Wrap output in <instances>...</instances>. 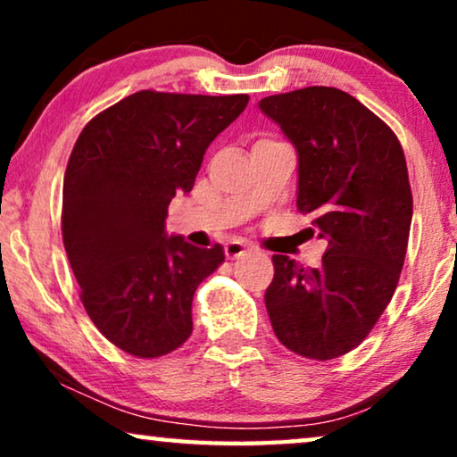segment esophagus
Here are the masks:
<instances>
[{
    "instance_id": "esophagus-1",
    "label": "esophagus",
    "mask_w": 457,
    "mask_h": 457,
    "mask_svg": "<svg viewBox=\"0 0 457 457\" xmlns=\"http://www.w3.org/2000/svg\"><path fill=\"white\" fill-rule=\"evenodd\" d=\"M249 249L243 245L239 241H230L224 245V255H227L228 260H237V258H243V255H247Z\"/></svg>"
}]
</instances>
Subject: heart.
<instances>
[{"label": "heart", "mask_w": 457, "mask_h": 457, "mask_svg": "<svg viewBox=\"0 0 457 457\" xmlns=\"http://www.w3.org/2000/svg\"><path fill=\"white\" fill-rule=\"evenodd\" d=\"M262 141H270V139H262Z\"/></svg>", "instance_id": "b5f03b06"}]
</instances>
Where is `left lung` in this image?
Instances as JSON below:
<instances>
[{"label": "left lung", "instance_id": "obj_1", "mask_svg": "<svg viewBox=\"0 0 457 457\" xmlns=\"http://www.w3.org/2000/svg\"><path fill=\"white\" fill-rule=\"evenodd\" d=\"M260 110L297 149V210L327 241L318 268L272 255L266 310L287 349L310 360L352 352L378 322L402 274L411 189L402 143L335 87L264 97Z\"/></svg>", "mask_w": 457, "mask_h": 457}]
</instances>
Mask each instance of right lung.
<instances>
[{
  "mask_svg": "<svg viewBox=\"0 0 457 457\" xmlns=\"http://www.w3.org/2000/svg\"><path fill=\"white\" fill-rule=\"evenodd\" d=\"M247 102L137 91L91 118L74 143L62 191L68 262L93 324L135 358H160L189 339L195 289L224 262L218 243L168 239L164 222Z\"/></svg>",
  "mask_w": 457,
  "mask_h": 457,
  "instance_id": "obj_1",
  "label": "right lung"
}]
</instances>
